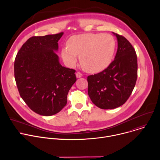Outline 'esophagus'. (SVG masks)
Wrapping results in <instances>:
<instances>
[{"mask_svg": "<svg viewBox=\"0 0 160 160\" xmlns=\"http://www.w3.org/2000/svg\"><path fill=\"white\" fill-rule=\"evenodd\" d=\"M82 77V74L81 73H80V72H77V73H76V77H77V78H81Z\"/></svg>", "mask_w": 160, "mask_h": 160, "instance_id": "obj_1", "label": "esophagus"}]
</instances>
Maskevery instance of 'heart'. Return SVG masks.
<instances>
[{
	"label": "heart",
	"mask_w": 160,
	"mask_h": 160,
	"mask_svg": "<svg viewBox=\"0 0 160 160\" xmlns=\"http://www.w3.org/2000/svg\"><path fill=\"white\" fill-rule=\"evenodd\" d=\"M61 57L70 67L77 62V56L83 69L91 73L101 72L111 64L116 50V42L109 34L83 33L70 37Z\"/></svg>",
	"instance_id": "b5f03b06"
}]
</instances>
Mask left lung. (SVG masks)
Returning <instances> with one entry per match:
<instances>
[{"label": "left lung", "mask_w": 160, "mask_h": 160, "mask_svg": "<svg viewBox=\"0 0 160 160\" xmlns=\"http://www.w3.org/2000/svg\"><path fill=\"white\" fill-rule=\"evenodd\" d=\"M117 37L118 49L114 60L102 72L87 77L88 94L92 102L103 109L123 105L130 97L138 77V58L131 43Z\"/></svg>", "instance_id": "8db88e82"}]
</instances>
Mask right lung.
<instances>
[{
	"label": "right lung",
	"instance_id": "obj_1",
	"mask_svg": "<svg viewBox=\"0 0 160 160\" xmlns=\"http://www.w3.org/2000/svg\"><path fill=\"white\" fill-rule=\"evenodd\" d=\"M63 32L30 38L18 51L14 77L20 96L35 112L52 116L67 103L77 80L75 70L62 66L56 54Z\"/></svg>",
	"mask_w": 160,
	"mask_h": 160
}]
</instances>
